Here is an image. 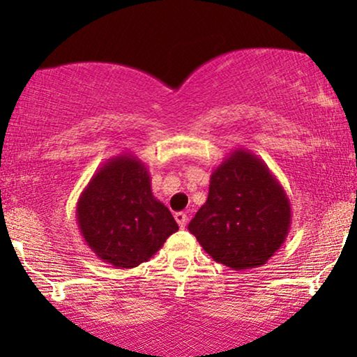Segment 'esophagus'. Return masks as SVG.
Segmentation results:
<instances>
[{"label":"esophagus","mask_w":357,"mask_h":357,"mask_svg":"<svg viewBox=\"0 0 357 357\" xmlns=\"http://www.w3.org/2000/svg\"><path fill=\"white\" fill-rule=\"evenodd\" d=\"M175 221H177L180 229H183L185 226H187V214H185V213H177V214H175Z\"/></svg>","instance_id":"34e87169"}]
</instances>
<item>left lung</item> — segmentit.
Masks as SVG:
<instances>
[{
    "instance_id": "left-lung-1",
    "label": "left lung",
    "mask_w": 357,
    "mask_h": 357,
    "mask_svg": "<svg viewBox=\"0 0 357 357\" xmlns=\"http://www.w3.org/2000/svg\"><path fill=\"white\" fill-rule=\"evenodd\" d=\"M291 221L282 185L257 154L237 148L213 170L206 203L188 231L214 261L243 271L280 250Z\"/></svg>"
}]
</instances>
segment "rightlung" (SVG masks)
Instances as JSON below:
<instances>
[{"label": "right lung", "instance_id": "1", "mask_svg": "<svg viewBox=\"0 0 357 357\" xmlns=\"http://www.w3.org/2000/svg\"><path fill=\"white\" fill-rule=\"evenodd\" d=\"M76 219L87 247L120 270L148 261L178 231L153 195L148 167L130 153L97 169L77 199Z\"/></svg>", "mask_w": 357, "mask_h": 357}]
</instances>
